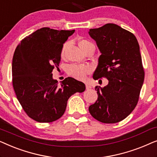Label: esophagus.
Returning <instances> with one entry per match:
<instances>
[{"label": "esophagus", "instance_id": "esophagus-1", "mask_svg": "<svg viewBox=\"0 0 157 157\" xmlns=\"http://www.w3.org/2000/svg\"><path fill=\"white\" fill-rule=\"evenodd\" d=\"M91 86H90L89 84H88V83H86V89H91Z\"/></svg>", "mask_w": 157, "mask_h": 157}]
</instances>
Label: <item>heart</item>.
I'll return each mask as SVG.
<instances>
[{"mask_svg":"<svg viewBox=\"0 0 157 157\" xmlns=\"http://www.w3.org/2000/svg\"><path fill=\"white\" fill-rule=\"evenodd\" d=\"M66 45H67V44L63 45L61 53V56H63L64 55V51H65ZM78 45L81 50L85 53L87 49L93 44L91 42H89V40L83 39L79 41ZM66 72L71 77H74V78L76 79H79V80H83V79L86 78V76L88 74H89L91 72V68L89 65H86V64L72 63L67 66Z\"/></svg>","mask_w":157,"mask_h":157,"instance_id":"b5f03b06","label":"heart"}]
</instances>
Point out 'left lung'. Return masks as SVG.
Listing matches in <instances>:
<instances>
[{
    "label": "left lung",
    "mask_w": 157,
    "mask_h": 157,
    "mask_svg": "<svg viewBox=\"0 0 157 157\" xmlns=\"http://www.w3.org/2000/svg\"><path fill=\"white\" fill-rule=\"evenodd\" d=\"M89 33L101 53L93 78L109 81L106 86L95 87L98 98L89 112L102 123H117L135 109L144 80L139 43L132 33L113 23L90 29Z\"/></svg>",
    "instance_id": "8db88e82"
}]
</instances>
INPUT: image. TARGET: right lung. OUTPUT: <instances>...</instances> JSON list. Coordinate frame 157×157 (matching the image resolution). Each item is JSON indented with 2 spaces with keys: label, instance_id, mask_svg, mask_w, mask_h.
Masks as SVG:
<instances>
[{
  "label": "right lung",
  "instance_id": "1",
  "mask_svg": "<svg viewBox=\"0 0 157 157\" xmlns=\"http://www.w3.org/2000/svg\"><path fill=\"white\" fill-rule=\"evenodd\" d=\"M74 31L42 28L23 38L15 50L13 86L23 109L36 121H56L65 112L70 96L85 91L84 83L71 77L62 81L60 86L53 79L63 45Z\"/></svg>",
  "mask_w": 157,
  "mask_h": 157
}]
</instances>
